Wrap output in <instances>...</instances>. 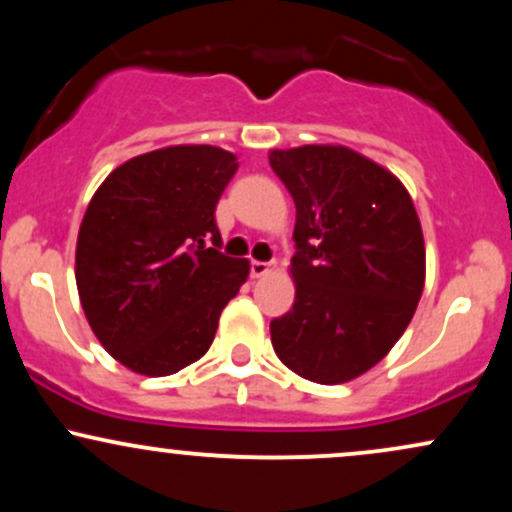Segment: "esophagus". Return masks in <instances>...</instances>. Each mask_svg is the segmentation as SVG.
Wrapping results in <instances>:
<instances>
[{
    "mask_svg": "<svg viewBox=\"0 0 512 512\" xmlns=\"http://www.w3.org/2000/svg\"><path fill=\"white\" fill-rule=\"evenodd\" d=\"M274 269V262H250V274L255 276V279H260V276L269 274Z\"/></svg>",
    "mask_w": 512,
    "mask_h": 512,
    "instance_id": "esophagus-1",
    "label": "esophagus"
}]
</instances>
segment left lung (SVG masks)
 I'll return each instance as SVG.
<instances>
[{
    "label": "left lung",
    "instance_id": "1",
    "mask_svg": "<svg viewBox=\"0 0 512 512\" xmlns=\"http://www.w3.org/2000/svg\"><path fill=\"white\" fill-rule=\"evenodd\" d=\"M296 204V301L274 317L286 368L337 385L373 368L402 337L424 291L419 216L395 175L344 146L272 151Z\"/></svg>",
    "mask_w": 512,
    "mask_h": 512
}]
</instances>
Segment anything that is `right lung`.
I'll return each instance as SVG.
<instances>
[{
  "label": "right lung",
  "instance_id": "1",
  "mask_svg": "<svg viewBox=\"0 0 512 512\" xmlns=\"http://www.w3.org/2000/svg\"><path fill=\"white\" fill-rule=\"evenodd\" d=\"M236 170L216 146H168L115 168L88 204L76 240L81 308L134 373L161 378L207 354L248 279V260L219 250L216 226Z\"/></svg>",
  "mask_w": 512,
  "mask_h": 512
}]
</instances>
